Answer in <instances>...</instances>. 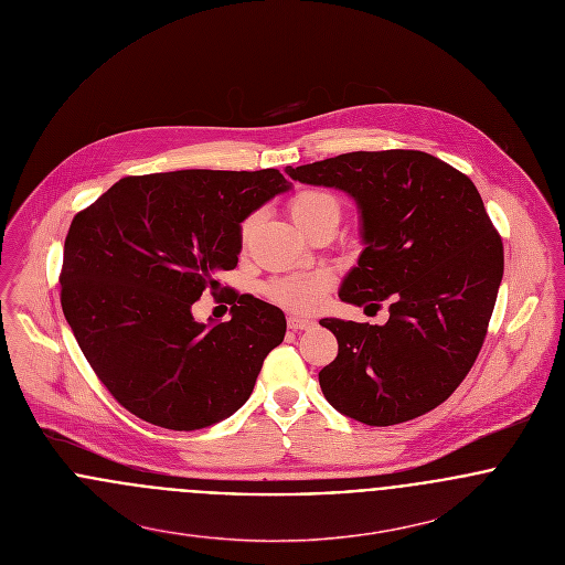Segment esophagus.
<instances>
[{
  "instance_id": "34e87169",
  "label": "esophagus",
  "mask_w": 565,
  "mask_h": 565,
  "mask_svg": "<svg viewBox=\"0 0 565 565\" xmlns=\"http://www.w3.org/2000/svg\"><path fill=\"white\" fill-rule=\"evenodd\" d=\"M287 323H289L291 330H309V328L316 326V320H311V318H300V316H289Z\"/></svg>"
}]
</instances>
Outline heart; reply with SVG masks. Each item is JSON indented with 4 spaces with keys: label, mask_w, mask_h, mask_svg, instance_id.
Instances as JSON below:
<instances>
[{
    "label": "heart",
    "mask_w": 565,
    "mask_h": 565,
    "mask_svg": "<svg viewBox=\"0 0 565 565\" xmlns=\"http://www.w3.org/2000/svg\"><path fill=\"white\" fill-rule=\"evenodd\" d=\"M291 217L296 220V224L309 233L313 231L318 224H322L326 220H337L341 217V204L339 200L328 193V191H300L291 204ZM249 237V222H245L242 226V239L245 242ZM330 287V278L323 274H289L282 278H276L269 287L267 294L296 311H313L326 296Z\"/></svg>",
    "instance_id": "heart-1"
}]
</instances>
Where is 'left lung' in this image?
<instances>
[{
  "instance_id": "8db88e82",
  "label": "left lung",
  "mask_w": 565,
  "mask_h": 565,
  "mask_svg": "<svg viewBox=\"0 0 565 565\" xmlns=\"http://www.w3.org/2000/svg\"><path fill=\"white\" fill-rule=\"evenodd\" d=\"M285 171L354 198L365 249L339 298L365 309L390 302L383 326L320 320L339 343L320 372L326 401L367 426L448 401L481 352L504 269L475 182L417 150L350 152Z\"/></svg>"
}]
</instances>
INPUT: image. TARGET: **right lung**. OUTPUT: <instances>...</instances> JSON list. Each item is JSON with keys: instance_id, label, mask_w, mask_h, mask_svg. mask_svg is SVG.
Here are the masks:
<instances>
[{"instance_id": "obj_1", "label": "right lung", "mask_w": 565, "mask_h": 565, "mask_svg": "<svg viewBox=\"0 0 565 565\" xmlns=\"http://www.w3.org/2000/svg\"><path fill=\"white\" fill-rule=\"evenodd\" d=\"M287 189L278 169L128 175L74 217L63 313L124 408L161 428L198 430L249 398L285 339V313L249 294L233 296L231 322H195L191 307L237 267L243 220Z\"/></svg>"}]
</instances>
